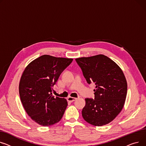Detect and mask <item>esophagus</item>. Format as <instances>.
<instances>
[{
    "label": "esophagus",
    "mask_w": 146,
    "mask_h": 146,
    "mask_svg": "<svg viewBox=\"0 0 146 146\" xmlns=\"http://www.w3.org/2000/svg\"><path fill=\"white\" fill-rule=\"evenodd\" d=\"M76 100V98L72 97H68L67 98V100H68V101H69V102H73V101H75Z\"/></svg>",
    "instance_id": "obj_1"
}]
</instances>
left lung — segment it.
<instances>
[{
	"label": "left lung",
	"mask_w": 146,
	"mask_h": 146,
	"mask_svg": "<svg viewBox=\"0 0 146 146\" xmlns=\"http://www.w3.org/2000/svg\"><path fill=\"white\" fill-rule=\"evenodd\" d=\"M88 84L94 82L95 99L85 98L83 118L95 126L106 125L122 110L127 96V83L122 70L104 55L75 59Z\"/></svg>",
	"instance_id": "obj_1"
}]
</instances>
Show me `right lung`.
<instances>
[{
    "mask_svg": "<svg viewBox=\"0 0 146 146\" xmlns=\"http://www.w3.org/2000/svg\"><path fill=\"white\" fill-rule=\"evenodd\" d=\"M72 60L44 55L25 68L19 82V96L26 112L37 124L49 127L61 119L68 102L65 98H54L52 90Z\"/></svg>",
    "mask_w": 146,
    "mask_h": 146,
    "instance_id": "1",
    "label": "right lung"
}]
</instances>
